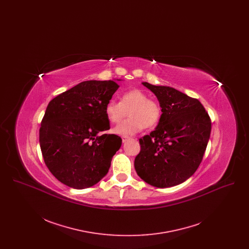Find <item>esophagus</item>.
Returning a JSON list of instances; mask_svg holds the SVG:
<instances>
[{
	"label": "esophagus",
	"instance_id": "34e87169",
	"mask_svg": "<svg viewBox=\"0 0 249 249\" xmlns=\"http://www.w3.org/2000/svg\"><path fill=\"white\" fill-rule=\"evenodd\" d=\"M129 139H130V137H128V136H122V142H123L128 141Z\"/></svg>",
	"mask_w": 249,
	"mask_h": 249
}]
</instances>
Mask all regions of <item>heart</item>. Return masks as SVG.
Wrapping results in <instances>:
<instances>
[{"instance_id": "obj_1", "label": "heart", "mask_w": 249, "mask_h": 249, "mask_svg": "<svg viewBox=\"0 0 249 249\" xmlns=\"http://www.w3.org/2000/svg\"><path fill=\"white\" fill-rule=\"evenodd\" d=\"M129 114L130 119L123 121L116 127L115 132L128 136L139 132L143 129L156 127L162 115L160 104L150 99L141 89H132L120 95L119 103L110 101L105 107L107 119L118 124Z\"/></svg>"}]
</instances>
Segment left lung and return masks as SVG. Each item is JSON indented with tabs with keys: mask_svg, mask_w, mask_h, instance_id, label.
<instances>
[{
	"mask_svg": "<svg viewBox=\"0 0 249 249\" xmlns=\"http://www.w3.org/2000/svg\"><path fill=\"white\" fill-rule=\"evenodd\" d=\"M142 85L154 93L162 110L155 130L139 139L135 157L137 175L157 188L186 181L197 171L211 133V119L201 103L176 89Z\"/></svg>",
	"mask_w": 249,
	"mask_h": 249,
	"instance_id": "8db88e82",
	"label": "left lung"
}]
</instances>
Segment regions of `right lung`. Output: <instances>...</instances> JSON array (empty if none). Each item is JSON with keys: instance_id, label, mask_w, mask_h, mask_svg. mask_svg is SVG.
I'll use <instances>...</instances> for the list:
<instances>
[{"instance_id": "right-lung-1", "label": "right lung", "mask_w": 249, "mask_h": 249, "mask_svg": "<svg viewBox=\"0 0 249 249\" xmlns=\"http://www.w3.org/2000/svg\"><path fill=\"white\" fill-rule=\"evenodd\" d=\"M113 80L83 81L48 104L39 130L44 161L64 185L87 189L104 178L122 139L110 129L105 107L119 89Z\"/></svg>"}]
</instances>
